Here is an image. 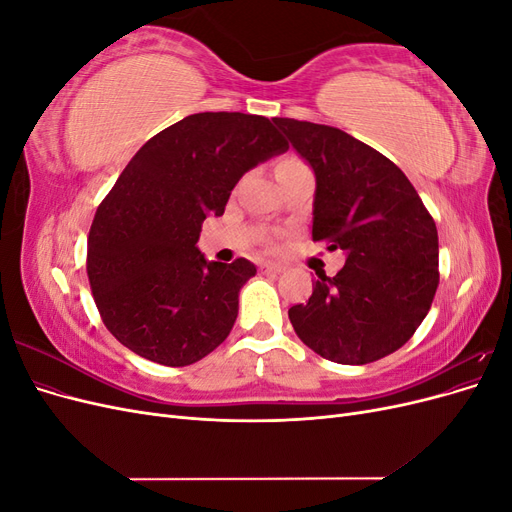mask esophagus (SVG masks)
Listing matches in <instances>:
<instances>
[{
	"instance_id": "34e87169",
	"label": "esophagus",
	"mask_w": 512,
	"mask_h": 512,
	"mask_svg": "<svg viewBox=\"0 0 512 512\" xmlns=\"http://www.w3.org/2000/svg\"><path fill=\"white\" fill-rule=\"evenodd\" d=\"M260 269H262V273H269V275H280L284 271V267L277 265V262H265Z\"/></svg>"
}]
</instances>
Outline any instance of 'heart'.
<instances>
[{
    "label": "heart",
    "mask_w": 512,
    "mask_h": 512,
    "mask_svg": "<svg viewBox=\"0 0 512 512\" xmlns=\"http://www.w3.org/2000/svg\"><path fill=\"white\" fill-rule=\"evenodd\" d=\"M290 164H299V162H297V160H292V158H286V160H282L280 164H277V168H282V166H290ZM277 168H275V170H277Z\"/></svg>",
    "instance_id": "b5f03b06"
}]
</instances>
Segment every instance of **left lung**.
Masks as SVG:
<instances>
[{"label": "left lung", "instance_id": "1", "mask_svg": "<svg viewBox=\"0 0 512 512\" xmlns=\"http://www.w3.org/2000/svg\"><path fill=\"white\" fill-rule=\"evenodd\" d=\"M314 170V241L346 252L288 318L301 342L333 363L365 365L404 346L438 288V230L408 177L348 132L275 117Z\"/></svg>", "mask_w": 512, "mask_h": 512}]
</instances>
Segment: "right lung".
<instances>
[{
	"instance_id": "obj_1",
	"label": "right lung",
	"mask_w": 512,
	"mask_h": 512,
	"mask_svg": "<svg viewBox=\"0 0 512 512\" xmlns=\"http://www.w3.org/2000/svg\"><path fill=\"white\" fill-rule=\"evenodd\" d=\"M288 151L267 117L196 113L136 151L89 230L87 275L119 342L168 367L218 348L239 314L254 262L207 260L198 237L247 170Z\"/></svg>"
}]
</instances>
